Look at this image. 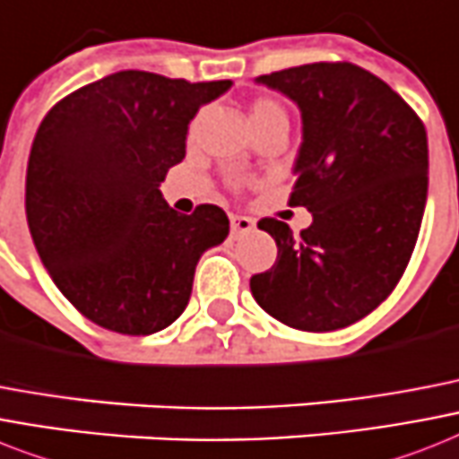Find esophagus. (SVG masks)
<instances>
[{"label": "esophagus", "instance_id": "1", "mask_svg": "<svg viewBox=\"0 0 459 459\" xmlns=\"http://www.w3.org/2000/svg\"><path fill=\"white\" fill-rule=\"evenodd\" d=\"M255 229V221L249 217H242V214H230V233L233 236H240V233H247V230Z\"/></svg>", "mask_w": 459, "mask_h": 459}]
</instances>
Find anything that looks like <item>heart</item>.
Here are the masks:
<instances>
[{
  "mask_svg": "<svg viewBox=\"0 0 459 459\" xmlns=\"http://www.w3.org/2000/svg\"><path fill=\"white\" fill-rule=\"evenodd\" d=\"M249 122H252V129L259 132V129H266L271 125H288V113L282 108L281 100L271 99V96H256L252 103H249ZM197 129V120L191 125V134Z\"/></svg>",
  "mask_w": 459,
  "mask_h": 459,
  "instance_id": "heart-1",
  "label": "heart"
}]
</instances>
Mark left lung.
<instances>
[{"label": "left lung", "mask_w": 459, "mask_h": 459, "mask_svg": "<svg viewBox=\"0 0 459 459\" xmlns=\"http://www.w3.org/2000/svg\"><path fill=\"white\" fill-rule=\"evenodd\" d=\"M259 82L301 110L290 204L307 207L314 223L294 236L262 219L278 259L249 288L294 330H339L375 311L411 262L429 186L427 129L385 80L353 63H308Z\"/></svg>", "instance_id": "obj_1"}]
</instances>
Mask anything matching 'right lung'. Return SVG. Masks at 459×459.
Here are the masks:
<instances>
[{"label":"right lung","mask_w":459,"mask_h":459,"mask_svg":"<svg viewBox=\"0 0 459 459\" xmlns=\"http://www.w3.org/2000/svg\"><path fill=\"white\" fill-rule=\"evenodd\" d=\"M229 87L120 70L44 115L25 177L30 236L56 288L96 325L165 330L191 299L200 255L229 236L221 207L178 214L158 188L186 158L200 106Z\"/></svg>","instance_id":"1"}]
</instances>
